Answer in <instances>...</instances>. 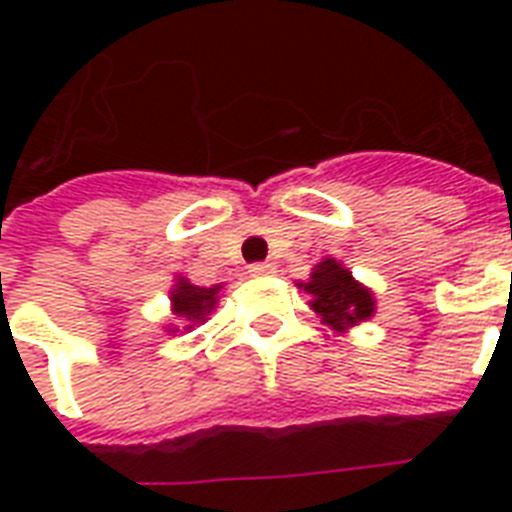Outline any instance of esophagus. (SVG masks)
Listing matches in <instances>:
<instances>
[{"instance_id":"34e87169","label":"esophagus","mask_w":512,"mask_h":512,"mask_svg":"<svg viewBox=\"0 0 512 512\" xmlns=\"http://www.w3.org/2000/svg\"><path fill=\"white\" fill-rule=\"evenodd\" d=\"M249 273H252V276H271V273H276V265H273V263H252V265H249Z\"/></svg>"}]
</instances>
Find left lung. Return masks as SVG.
<instances>
[{
  "label": "left lung",
  "mask_w": 512,
  "mask_h": 512,
  "mask_svg": "<svg viewBox=\"0 0 512 512\" xmlns=\"http://www.w3.org/2000/svg\"><path fill=\"white\" fill-rule=\"evenodd\" d=\"M303 287L308 295H313V311L319 313L329 327H356L358 321L369 319L374 313V297L369 295V289L353 281L348 268H342L335 260H324L316 265L311 281Z\"/></svg>",
  "instance_id": "1"
}]
</instances>
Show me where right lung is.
<instances>
[{
  "label": "right lung",
  "mask_w": 512,
  "mask_h": 512,
  "mask_svg": "<svg viewBox=\"0 0 512 512\" xmlns=\"http://www.w3.org/2000/svg\"><path fill=\"white\" fill-rule=\"evenodd\" d=\"M217 289H207V287H193L188 281H177V289L172 292V305H175V313L180 316L185 324V329H191L193 324H201V321L207 319L209 311L215 308V295Z\"/></svg>",
  "instance_id": "obj_1"
}]
</instances>
